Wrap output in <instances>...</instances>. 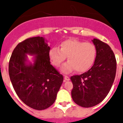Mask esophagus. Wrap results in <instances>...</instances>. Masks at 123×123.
<instances>
[{"instance_id":"34e87169","label":"esophagus","mask_w":123,"mask_h":123,"mask_svg":"<svg viewBox=\"0 0 123 123\" xmlns=\"http://www.w3.org/2000/svg\"><path fill=\"white\" fill-rule=\"evenodd\" d=\"M64 80H67V81H69L70 80V78H69V76H64Z\"/></svg>"}]
</instances>
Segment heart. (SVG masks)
Instances as JSON below:
<instances>
[{
    "instance_id": "heart-1",
    "label": "heart",
    "mask_w": 123,
    "mask_h": 123,
    "mask_svg": "<svg viewBox=\"0 0 123 123\" xmlns=\"http://www.w3.org/2000/svg\"><path fill=\"white\" fill-rule=\"evenodd\" d=\"M49 55L52 64L57 68L68 57V62L60 68L63 73H69L74 69L78 73H83L93 64L96 57V49L91 43L69 39L60 44V49L52 48Z\"/></svg>"
}]
</instances>
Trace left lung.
Returning a JSON list of instances; mask_svg holds the SVG:
<instances>
[{
	"mask_svg": "<svg viewBox=\"0 0 123 123\" xmlns=\"http://www.w3.org/2000/svg\"><path fill=\"white\" fill-rule=\"evenodd\" d=\"M97 55L93 65L88 72L70 78L73 88L72 97L78 105L92 107L105 99L116 76L117 63L111 47L97 38L92 40Z\"/></svg>",
	"mask_w": 123,
	"mask_h": 123,
	"instance_id": "1",
	"label": "left lung"
}]
</instances>
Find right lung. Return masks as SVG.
<instances>
[{"instance_id": "1", "label": "right lung", "mask_w": 123, "mask_h": 123, "mask_svg": "<svg viewBox=\"0 0 123 123\" xmlns=\"http://www.w3.org/2000/svg\"><path fill=\"white\" fill-rule=\"evenodd\" d=\"M50 47L43 37L28 38L19 43L9 63V74L14 90L24 104L43 110L54 102L63 77L50 64ZM27 55L34 56L33 63Z\"/></svg>"}]
</instances>
